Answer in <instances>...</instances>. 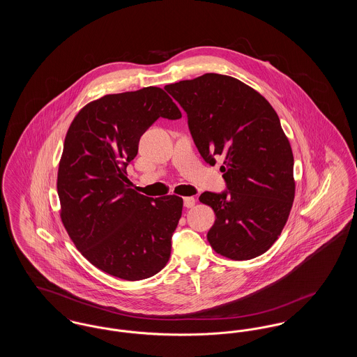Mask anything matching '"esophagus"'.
Wrapping results in <instances>:
<instances>
[{
    "instance_id": "34e87169",
    "label": "esophagus",
    "mask_w": 357,
    "mask_h": 357,
    "mask_svg": "<svg viewBox=\"0 0 357 357\" xmlns=\"http://www.w3.org/2000/svg\"><path fill=\"white\" fill-rule=\"evenodd\" d=\"M183 202H185V207H187V208H191V207H194V206H195V198H192V197H186V198L183 199Z\"/></svg>"
}]
</instances>
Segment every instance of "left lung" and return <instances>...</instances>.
<instances>
[{
  "label": "left lung",
  "mask_w": 357,
  "mask_h": 357,
  "mask_svg": "<svg viewBox=\"0 0 357 357\" xmlns=\"http://www.w3.org/2000/svg\"><path fill=\"white\" fill-rule=\"evenodd\" d=\"M165 89L186 111L204 160H223L229 191L199 197L217 217L207 241L236 261L264 255L288 221L296 192L293 153L277 112L259 92L226 75L204 73Z\"/></svg>",
  "instance_id": "1"
}]
</instances>
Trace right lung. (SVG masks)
<instances>
[{
  "label": "right lung",
  "instance_id": "add662e5",
  "mask_svg": "<svg viewBox=\"0 0 357 357\" xmlns=\"http://www.w3.org/2000/svg\"><path fill=\"white\" fill-rule=\"evenodd\" d=\"M159 118L182 114L158 86L88 102L69 126L59 163L60 218L69 238L93 266L126 281L166 266L182 215L181 197H144L126 176L140 136Z\"/></svg>",
  "mask_w": 357,
  "mask_h": 357
}]
</instances>
